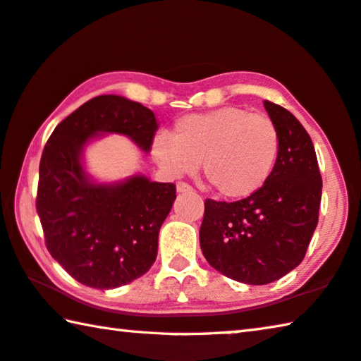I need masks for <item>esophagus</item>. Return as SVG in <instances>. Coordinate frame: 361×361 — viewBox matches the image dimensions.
<instances>
[{"instance_id": "1", "label": "esophagus", "mask_w": 361, "mask_h": 361, "mask_svg": "<svg viewBox=\"0 0 361 361\" xmlns=\"http://www.w3.org/2000/svg\"><path fill=\"white\" fill-rule=\"evenodd\" d=\"M176 188H177V192H179V193H185V192H192L193 190V188L188 185V184H185V182H177Z\"/></svg>"}]
</instances>
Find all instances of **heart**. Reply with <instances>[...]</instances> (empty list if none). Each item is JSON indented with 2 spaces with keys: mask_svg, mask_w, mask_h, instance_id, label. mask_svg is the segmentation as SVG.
<instances>
[{
  "mask_svg": "<svg viewBox=\"0 0 361 361\" xmlns=\"http://www.w3.org/2000/svg\"><path fill=\"white\" fill-rule=\"evenodd\" d=\"M280 131L270 116L241 107H221L182 116L173 137L159 134L152 153L171 176L203 171L228 200L252 197L267 184L280 157Z\"/></svg>",
  "mask_w": 361,
  "mask_h": 361,
  "instance_id": "b5f03b06",
  "label": "heart"
}]
</instances>
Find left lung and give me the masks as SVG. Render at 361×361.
<instances>
[{
	"label": "left lung",
	"mask_w": 361,
	"mask_h": 361,
	"mask_svg": "<svg viewBox=\"0 0 361 361\" xmlns=\"http://www.w3.org/2000/svg\"><path fill=\"white\" fill-rule=\"evenodd\" d=\"M264 107L281 137L274 174L250 198L206 200L200 228V246L211 267L246 285H267L302 262L322 202L310 135L291 111L269 100Z\"/></svg>",
	"instance_id": "left-lung-1"
}]
</instances>
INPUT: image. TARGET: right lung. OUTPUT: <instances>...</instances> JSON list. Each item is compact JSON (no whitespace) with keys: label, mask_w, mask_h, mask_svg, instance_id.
Masks as SVG:
<instances>
[{"label":"right lung","mask_w":361,"mask_h":361,"mask_svg":"<svg viewBox=\"0 0 361 361\" xmlns=\"http://www.w3.org/2000/svg\"><path fill=\"white\" fill-rule=\"evenodd\" d=\"M158 125L150 109L105 94L59 123L47 140L37 211L47 251L82 285L114 289L147 274L176 200L174 184L144 174L97 180L86 171L85 149L105 134H120L149 153Z\"/></svg>","instance_id":"obj_1"}]
</instances>
